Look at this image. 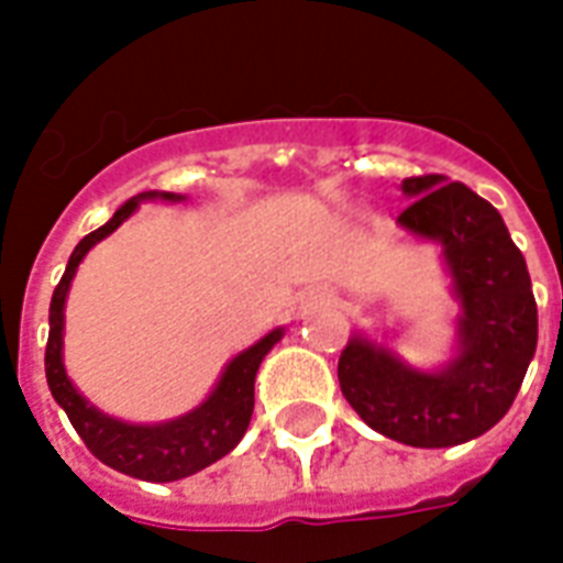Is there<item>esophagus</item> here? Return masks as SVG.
<instances>
[{"instance_id":"1","label":"esophagus","mask_w":563,"mask_h":563,"mask_svg":"<svg viewBox=\"0 0 563 563\" xmlns=\"http://www.w3.org/2000/svg\"><path fill=\"white\" fill-rule=\"evenodd\" d=\"M316 298H319V300H324V303H328V300H330L328 295H316Z\"/></svg>"}]
</instances>
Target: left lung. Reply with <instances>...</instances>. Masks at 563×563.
Returning <instances> with one entry per match:
<instances>
[{
    "instance_id": "obj_1",
    "label": "left lung",
    "mask_w": 563,
    "mask_h": 563,
    "mask_svg": "<svg viewBox=\"0 0 563 563\" xmlns=\"http://www.w3.org/2000/svg\"><path fill=\"white\" fill-rule=\"evenodd\" d=\"M401 191L413 203L398 224L443 247L461 300L457 351L422 372L354 333L339 357V386L377 434L449 449L482 437L510 410L538 349V303L520 247L484 197L440 174L405 179Z\"/></svg>"
}]
</instances>
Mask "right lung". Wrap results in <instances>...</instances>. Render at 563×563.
Wrapping results in <instances>:
<instances>
[{
	"mask_svg": "<svg viewBox=\"0 0 563 563\" xmlns=\"http://www.w3.org/2000/svg\"><path fill=\"white\" fill-rule=\"evenodd\" d=\"M156 197L158 200H183V195H174V191H144V195L132 197L111 214V221L85 235L70 253V263L64 268L62 283L55 286L53 303H49L46 384H49L55 401L64 407L76 434L91 449L93 457H100L111 470L141 478V482L165 484L206 470L209 463L221 461L239 445L253 416V380H256L265 354L283 339V328L272 330L256 345L230 360L224 375L214 384L203 405H197L195 410H188L177 419L156 424H132L102 413L81 396L64 368V300H67L70 283L85 253L97 242H102L106 235L114 233L129 214L139 209L141 200H156Z\"/></svg>",
	"mask_w": 563,
	"mask_h": 563,
	"instance_id": "right-lung-1",
	"label": "right lung"
}]
</instances>
